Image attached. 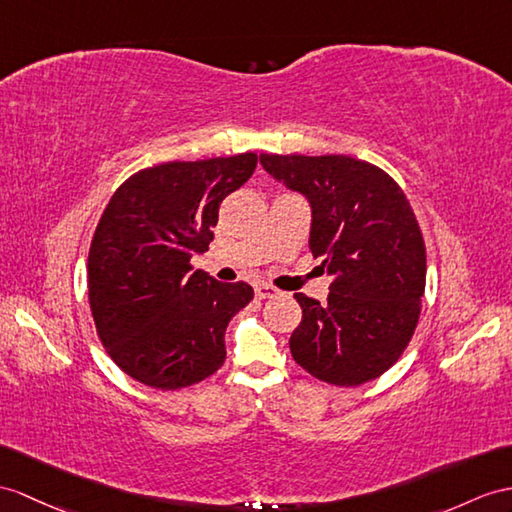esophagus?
Returning a JSON list of instances; mask_svg holds the SVG:
<instances>
[{
  "instance_id": "1",
  "label": "esophagus",
  "mask_w": 512,
  "mask_h": 512,
  "mask_svg": "<svg viewBox=\"0 0 512 512\" xmlns=\"http://www.w3.org/2000/svg\"><path fill=\"white\" fill-rule=\"evenodd\" d=\"M254 293H256V297H258V299H267V297H276V295H280V291L276 289V286L265 284V282H258V284L254 286Z\"/></svg>"
}]
</instances>
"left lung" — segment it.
<instances>
[{"mask_svg": "<svg viewBox=\"0 0 512 512\" xmlns=\"http://www.w3.org/2000/svg\"><path fill=\"white\" fill-rule=\"evenodd\" d=\"M260 165L308 199L310 252L334 278L328 304L295 293V363L336 386L376 380L413 339L426 289V245L404 191L380 167L341 154H260Z\"/></svg>", "mask_w": 512, "mask_h": 512, "instance_id": "8db88e82", "label": "left lung"}]
</instances>
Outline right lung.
Wrapping results in <instances>:
<instances>
[{"label": "right lung", "instance_id": "obj_1", "mask_svg": "<svg viewBox=\"0 0 512 512\" xmlns=\"http://www.w3.org/2000/svg\"><path fill=\"white\" fill-rule=\"evenodd\" d=\"M256 162L252 152L162 162L110 197L89 249V302L108 356L136 382L176 391L226 360V328L254 289L193 271L191 258L206 252L221 202Z\"/></svg>", "mask_w": 512, "mask_h": 512}]
</instances>
